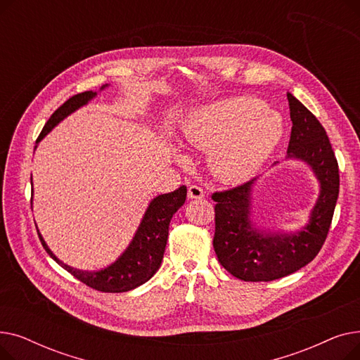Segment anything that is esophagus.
<instances>
[{
	"label": "esophagus",
	"instance_id": "esophagus-1",
	"mask_svg": "<svg viewBox=\"0 0 360 360\" xmlns=\"http://www.w3.org/2000/svg\"><path fill=\"white\" fill-rule=\"evenodd\" d=\"M188 198L191 200H200V198H204V191L202 188L198 186V185H191L190 188H188Z\"/></svg>",
	"mask_w": 360,
	"mask_h": 360
}]
</instances>
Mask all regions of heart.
<instances>
[{"mask_svg":"<svg viewBox=\"0 0 360 360\" xmlns=\"http://www.w3.org/2000/svg\"><path fill=\"white\" fill-rule=\"evenodd\" d=\"M283 136L281 117L252 98H235L197 109L182 129L186 144L213 148L214 174L229 182L251 178Z\"/></svg>","mask_w":360,"mask_h":360,"instance_id":"heart-1","label":"heart"}]
</instances>
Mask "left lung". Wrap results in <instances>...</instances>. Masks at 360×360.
Here are the masks:
<instances>
[{
	"label": "left lung",
	"instance_id": "left-lung-1",
	"mask_svg": "<svg viewBox=\"0 0 360 360\" xmlns=\"http://www.w3.org/2000/svg\"><path fill=\"white\" fill-rule=\"evenodd\" d=\"M288 101L292 120L288 159L302 160L312 169L319 195L307 226L295 233H280L261 231L251 220L257 179L213 193L216 255L226 270L243 281H271L309 264L327 239L338 198V163L324 127L292 93Z\"/></svg>",
	"mask_w": 360,
	"mask_h": 360
}]
</instances>
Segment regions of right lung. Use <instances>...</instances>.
Returning <instances> with one entry per match:
<instances>
[{
  "mask_svg": "<svg viewBox=\"0 0 360 360\" xmlns=\"http://www.w3.org/2000/svg\"><path fill=\"white\" fill-rule=\"evenodd\" d=\"M106 86L108 84L102 86L101 90ZM94 96H96V91L89 90L70 98L52 113L36 143H39L56 124H60L75 109L84 106ZM185 198L186 186L182 185L174 193L162 194L151 200L128 248L117 258L115 262L98 271H82L67 266L52 254L42 235L39 232L37 235H39L44 248L51 258L75 278L83 281L86 286L105 293H122L141 286L159 270L166 248L169 223L172 220V216L179 210V207L184 205Z\"/></svg>",
  "mask_w": 360,
  "mask_h": 360,
  "instance_id": "1",
  "label": "right lung"
}]
</instances>
